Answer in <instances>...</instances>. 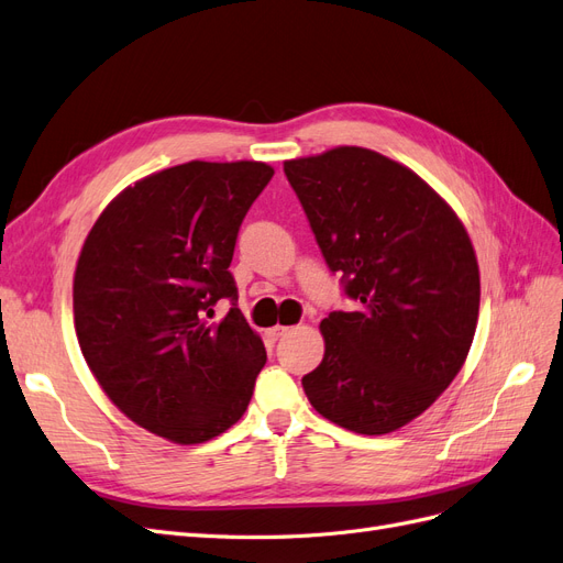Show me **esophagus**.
<instances>
[{"instance_id": "obj_1", "label": "esophagus", "mask_w": 563, "mask_h": 563, "mask_svg": "<svg viewBox=\"0 0 563 563\" xmlns=\"http://www.w3.org/2000/svg\"><path fill=\"white\" fill-rule=\"evenodd\" d=\"M287 332H290V328H285V325H276V328H271V330H266V336H268V340H273V342H276V340H280V336H283V334H287Z\"/></svg>"}]
</instances>
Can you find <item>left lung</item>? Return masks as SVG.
I'll return each mask as SVG.
<instances>
[{
  "instance_id": "8db88e82",
  "label": "left lung",
  "mask_w": 563,
  "mask_h": 563,
  "mask_svg": "<svg viewBox=\"0 0 563 563\" xmlns=\"http://www.w3.org/2000/svg\"><path fill=\"white\" fill-rule=\"evenodd\" d=\"M353 311L320 320L323 361L301 384L325 420L379 437L455 379L476 332L481 278L467 229L412 169L371 148L285 159Z\"/></svg>"
}]
</instances>
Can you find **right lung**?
Wrapping results in <instances>:
<instances>
[{"label":"right lung","instance_id":"obj_1","mask_svg":"<svg viewBox=\"0 0 563 563\" xmlns=\"http://www.w3.org/2000/svg\"><path fill=\"white\" fill-rule=\"evenodd\" d=\"M273 167L190 159L108 202L79 252L75 332L91 375L132 422L172 443L233 427L266 363L235 307V238ZM234 309L212 321L213 303Z\"/></svg>","mask_w":563,"mask_h":563}]
</instances>
